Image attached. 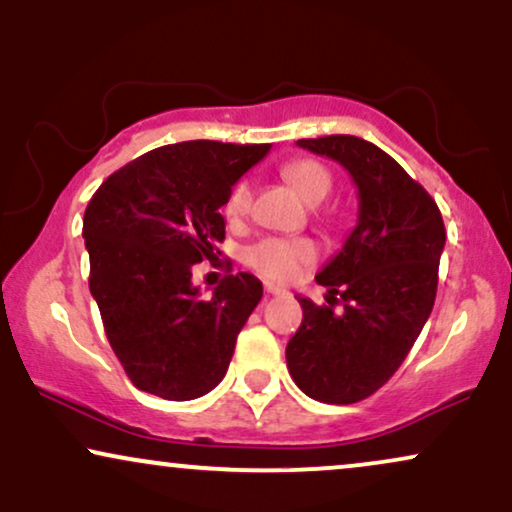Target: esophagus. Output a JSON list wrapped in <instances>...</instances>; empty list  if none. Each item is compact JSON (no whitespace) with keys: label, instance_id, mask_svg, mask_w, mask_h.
Masks as SVG:
<instances>
[{"label":"esophagus","instance_id":"obj_1","mask_svg":"<svg viewBox=\"0 0 512 512\" xmlns=\"http://www.w3.org/2000/svg\"><path fill=\"white\" fill-rule=\"evenodd\" d=\"M264 293H267V295H286V290L274 286V283H267V286H264Z\"/></svg>","mask_w":512,"mask_h":512}]
</instances>
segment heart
I'll use <instances>...</instances> for the list:
<instances>
[{
    "mask_svg": "<svg viewBox=\"0 0 512 512\" xmlns=\"http://www.w3.org/2000/svg\"><path fill=\"white\" fill-rule=\"evenodd\" d=\"M283 177L300 198L309 205H319L333 189V174L326 165L314 158H295L281 167ZM252 186L248 179L236 181L224 203V215L229 222H241L250 212ZM314 243L304 238H262L260 243L245 250V264L269 281L286 283L300 274L304 264L314 262Z\"/></svg>",
    "mask_w": 512,
    "mask_h": 512,
    "instance_id": "heart-1",
    "label": "heart"
}]
</instances>
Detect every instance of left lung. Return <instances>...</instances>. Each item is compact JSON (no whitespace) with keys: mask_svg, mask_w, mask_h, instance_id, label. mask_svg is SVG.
I'll return each mask as SVG.
<instances>
[{"mask_svg":"<svg viewBox=\"0 0 512 512\" xmlns=\"http://www.w3.org/2000/svg\"><path fill=\"white\" fill-rule=\"evenodd\" d=\"M297 146L345 167L359 191V219L316 274L328 304L297 297L302 323L286 347L288 371L307 397L357 404L392 378L432 312L446 243L442 212L371 141L333 134ZM338 301L343 309L335 313Z\"/></svg>","mask_w":512,"mask_h":512,"instance_id":"1","label":"left lung"}]
</instances>
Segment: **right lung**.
I'll return each mask as SVG.
<instances>
[{
    "label": "right lung",
    "mask_w": 512,
    "mask_h": 512,
    "mask_svg": "<svg viewBox=\"0 0 512 512\" xmlns=\"http://www.w3.org/2000/svg\"><path fill=\"white\" fill-rule=\"evenodd\" d=\"M269 148L205 139L153 148L89 200L82 224L89 290L115 357L139 390L189 401L222 383L262 283L241 271L203 297L191 269L222 255L219 210Z\"/></svg>",
    "instance_id": "add662e5"
}]
</instances>
